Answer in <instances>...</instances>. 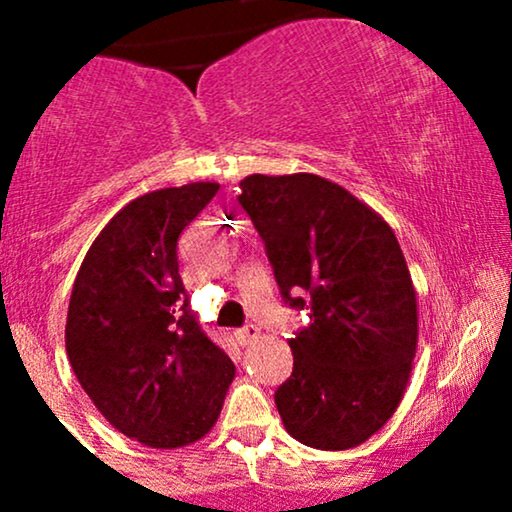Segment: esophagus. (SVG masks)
Returning a JSON list of instances; mask_svg holds the SVG:
<instances>
[{"mask_svg": "<svg viewBox=\"0 0 512 512\" xmlns=\"http://www.w3.org/2000/svg\"><path fill=\"white\" fill-rule=\"evenodd\" d=\"M257 337H260V327H257V325H252V322H250V325L240 327V330L236 332V339H238V342L243 344V346L252 344V342H255Z\"/></svg>", "mask_w": 512, "mask_h": 512, "instance_id": "1", "label": "esophagus"}]
</instances>
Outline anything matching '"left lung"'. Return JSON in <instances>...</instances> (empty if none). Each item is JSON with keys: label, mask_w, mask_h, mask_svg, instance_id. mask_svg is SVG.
Returning a JSON list of instances; mask_svg holds the SVG:
<instances>
[{"label": "left lung", "mask_w": 512, "mask_h": 512, "mask_svg": "<svg viewBox=\"0 0 512 512\" xmlns=\"http://www.w3.org/2000/svg\"><path fill=\"white\" fill-rule=\"evenodd\" d=\"M240 190L281 296L310 315L289 339L291 378L274 392L281 421L310 448H356L395 414L416 354L402 248L383 216L320 175L257 173Z\"/></svg>", "instance_id": "8db88e82"}]
</instances>
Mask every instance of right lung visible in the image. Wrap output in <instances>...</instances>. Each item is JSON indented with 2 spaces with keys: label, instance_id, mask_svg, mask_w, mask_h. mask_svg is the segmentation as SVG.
<instances>
[{
  "label": "right lung",
  "instance_id": "1",
  "mask_svg": "<svg viewBox=\"0 0 512 512\" xmlns=\"http://www.w3.org/2000/svg\"><path fill=\"white\" fill-rule=\"evenodd\" d=\"M219 182L149 192L122 207L88 248L64 344L98 411L149 448H182L219 419L236 366L187 308L178 238Z\"/></svg>",
  "mask_w": 512,
  "mask_h": 512
}]
</instances>
